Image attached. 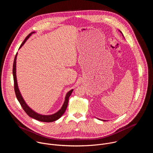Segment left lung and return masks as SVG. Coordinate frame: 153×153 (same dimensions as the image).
Masks as SVG:
<instances>
[{"label": "left lung", "instance_id": "1", "mask_svg": "<svg viewBox=\"0 0 153 153\" xmlns=\"http://www.w3.org/2000/svg\"><path fill=\"white\" fill-rule=\"evenodd\" d=\"M120 33H122L121 31H120ZM103 120V121H105V120Z\"/></svg>", "mask_w": 153, "mask_h": 153}]
</instances>
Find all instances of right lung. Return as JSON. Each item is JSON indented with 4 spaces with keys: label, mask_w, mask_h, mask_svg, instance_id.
<instances>
[{
    "label": "right lung",
    "mask_w": 153,
    "mask_h": 153,
    "mask_svg": "<svg viewBox=\"0 0 153 153\" xmlns=\"http://www.w3.org/2000/svg\"><path fill=\"white\" fill-rule=\"evenodd\" d=\"M34 33V32L31 33L30 34H29L26 38L25 39L24 41L22 43L21 45L20 46L19 48H20L22 47L24 45V44L25 43V42L27 41V40L30 37V36ZM17 53H16L15 57H14V63H13V78H14V91H15V94L16 96V97L18 100V101L19 102L21 106L22 107V108L24 109V110L25 111V112L31 117L40 121V122H52L54 121L57 120V119H59L60 117H61V116L64 114V113L66 111V109L67 108L68 106V100H69V97L71 96L73 90H70V91H68L65 96V102L62 106V108H60V110H59V111H58L57 113H56L55 114H51V115H42V114H39L37 113H36L35 111H34L33 110H32L27 105V103H25V102L24 101L20 91L19 90L18 86H17V79H16V58H17Z\"/></svg>",
    "instance_id": "1"
}]
</instances>
